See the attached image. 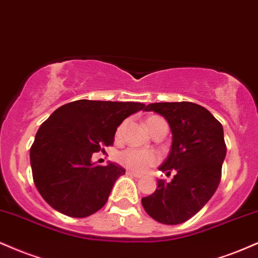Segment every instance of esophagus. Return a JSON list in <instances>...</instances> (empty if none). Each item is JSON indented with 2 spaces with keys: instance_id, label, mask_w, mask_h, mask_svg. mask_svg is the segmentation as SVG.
Returning <instances> with one entry per match:
<instances>
[{
  "instance_id": "esophagus-1",
  "label": "esophagus",
  "mask_w": 258,
  "mask_h": 258,
  "mask_svg": "<svg viewBox=\"0 0 258 258\" xmlns=\"http://www.w3.org/2000/svg\"><path fill=\"white\" fill-rule=\"evenodd\" d=\"M126 174L130 175V176H134V177H138V178H140V177L142 176L141 174H138V172L132 171V170H128V171H126Z\"/></svg>"
}]
</instances>
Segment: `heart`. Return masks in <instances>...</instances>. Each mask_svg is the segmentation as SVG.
Wrapping results in <instances>:
<instances>
[{
	"label": "heart",
	"instance_id": "heart-1",
	"mask_svg": "<svg viewBox=\"0 0 258 258\" xmlns=\"http://www.w3.org/2000/svg\"><path fill=\"white\" fill-rule=\"evenodd\" d=\"M162 123H165V120L158 116H151L148 117L146 120L147 128L150 130L151 134H152L157 126ZM123 126L124 124L118 126V129L116 130V139H119L120 136H122ZM117 159L120 164L125 166V168H128L129 170L136 172H144L147 171L148 169L152 168V166H154L159 162V156L154 152V151H144L138 150V148H128V150L123 151V152L118 154Z\"/></svg>",
	"mask_w": 258,
	"mask_h": 258
}]
</instances>
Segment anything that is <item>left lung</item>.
<instances>
[{
    "mask_svg": "<svg viewBox=\"0 0 258 258\" xmlns=\"http://www.w3.org/2000/svg\"><path fill=\"white\" fill-rule=\"evenodd\" d=\"M166 119L172 141L159 170L170 182L158 180L153 195L141 199L145 211L164 225H180L193 217L216 192L226 157L223 128L201 105L188 101L154 102L145 107Z\"/></svg>",
    "mask_w": 258,
    "mask_h": 258,
    "instance_id": "obj_1",
    "label": "left lung"
}]
</instances>
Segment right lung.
<instances>
[{"instance_id":"1","label":"right lung","mask_w":258,"mask_h":258,"mask_svg":"<svg viewBox=\"0 0 258 258\" xmlns=\"http://www.w3.org/2000/svg\"><path fill=\"white\" fill-rule=\"evenodd\" d=\"M144 108L140 102L77 100L54 111L30 150L33 182L42 198L77 219L104 207L125 169L112 162L98 165L93 153L113 145L120 123Z\"/></svg>"}]
</instances>
